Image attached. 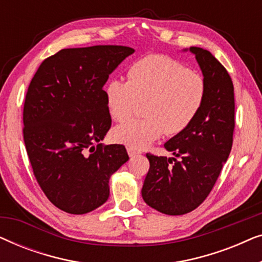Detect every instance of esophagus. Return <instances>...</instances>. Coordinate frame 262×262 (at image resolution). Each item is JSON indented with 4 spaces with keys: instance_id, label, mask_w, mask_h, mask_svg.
<instances>
[{
    "instance_id": "34e87169",
    "label": "esophagus",
    "mask_w": 262,
    "mask_h": 262,
    "mask_svg": "<svg viewBox=\"0 0 262 262\" xmlns=\"http://www.w3.org/2000/svg\"><path fill=\"white\" fill-rule=\"evenodd\" d=\"M126 150H127V154H128V156H130V157H134L136 155H138V154H141L139 151H137V150H135L132 148H127Z\"/></svg>"
}]
</instances>
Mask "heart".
I'll return each mask as SVG.
<instances>
[{
    "label": "heart",
    "mask_w": 262,
    "mask_h": 262,
    "mask_svg": "<svg viewBox=\"0 0 262 262\" xmlns=\"http://www.w3.org/2000/svg\"><path fill=\"white\" fill-rule=\"evenodd\" d=\"M107 108L116 121H125L145 102L143 119L113 130L114 141L144 149L166 131L178 135L198 116L206 99V82L178 60L161 55L143 57L128 70V81L112 80L105 89Z\"/></svg>",
    "instance_id": "obj_1"
}]
</instances>
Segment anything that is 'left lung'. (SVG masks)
Returning <instances> with one entry per match:
<instances>
[{
    "instance_id": "obj_1",
    "label": "left lung",
    "mask_w": 262,
    "mask_h": 262,
    "mask_svg": "<svg viewBox=\"0 0 262 262\" xmlns=\"http://www.w3.org/2000/svg\"><path fill=\"white\" fill-rule=\"evenodd\" d=\"M184 51L193 53L199 64L206 82L205 102L185 131L164 143L174 157L146 154L150 168L142 188L150 207L170 216L191 212L206 199L231 151L235 127L230 75L207 50L192 46Z\"/></svg>"
}]
</instances>
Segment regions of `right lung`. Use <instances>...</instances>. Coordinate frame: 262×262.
<instances>
[{
    "instance_id": "1",
    "label": "right lung",
    "mask_w": 262,
    "mask_h": 262,
    "mask_svg": "<svg viewBox=\"0 0 262 262\" xmlns=\"http://www.w3.org/2000/svg\"><path fill=\"white\" fill-rule=\"evenodd\" d=\"M134 52L120 45L63 49L40 64L28 87V159L48 199L68 213H88L105 204L110 178L127 162L124 145L100 142L112 121L103 85Z\"/></svg>"
}]
</instances>
